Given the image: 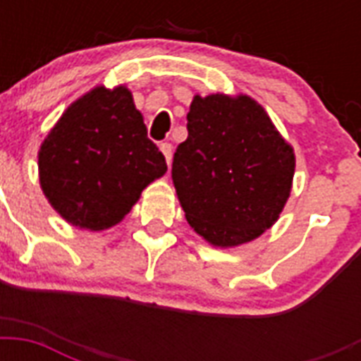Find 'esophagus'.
Segmentation results:
<instances>
[{"label":"esophagus","mask_w":361,"mask_h":361,"mask_svg":"<svg viewBox=\"0 0 361 361\" xmlns=\"http://www.w3.org/2000/svg\"><path fill=\"white\" fill-rule=\"evenodd\" d=\"M159 147H161V152H163L164 159H166V164L172 163V144H169V142H163V144H161Z\"/></svg>","instance_id":"obj_1"}]
</instances>
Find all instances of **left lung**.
I'll return each mask as SVG.
<instances>
[{"instance_id": "left-lung-1", "label": "left lung", "mask_w": 361, "mask_h": 361, "mask_svg": "<svg viewBox=\"0 0 361 361\" xmlns=\"http://www.w3.org/2000/svg\"><path fill=\"white\" fill-rule=\"evenodd\" d=\"M172 181L187 223L228 249L275 225L290 197L296 155L262 104L249 95H195Z\"/></svg>"}]
</instances>
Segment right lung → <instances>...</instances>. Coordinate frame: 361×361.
I'll return each instance as SVG.
<instances>
[{
	"label": "right lung",
	"mask_w": 361,
	"mask_h": 361,
	"mask_svg": "<svg viewBox=\"0 0 361 361\" xmlns=\"http://www.w3.org/2000/svg\"><path fill=\"white\" fill-rule=\"evenodd\" d=\"M166 172L127 86H97L78 97L39 149L44 197L69 225H118L142 191Z\"/></svg>",
	"instance_id": "obj_1"
}]
</instances>
